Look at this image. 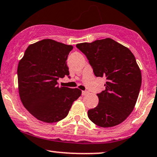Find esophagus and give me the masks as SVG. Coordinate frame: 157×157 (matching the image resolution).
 Returning a JSON list of instances; mask_svg holds the SVG:
<instances>
[{"label":"esophagus","mask_w":157,"mask_h":157,"mask_svg":"<svg viewBox=\"0 0 157 157\" xmlns=\"http://www.w3.org/2000/svg\"><path fill=\"white\" fill-rule=\"evenodd\" d=\"M87 94H88V91H86V90H83V91H82V96H86Z\"/></svg>","instance_id":"34e87169"}]
</instances>
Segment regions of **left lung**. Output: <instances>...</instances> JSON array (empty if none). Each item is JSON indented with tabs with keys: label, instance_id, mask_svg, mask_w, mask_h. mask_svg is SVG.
Instances as JSON below:
<instances>
[{
	"label": "left lung",
	"instance_id": "8db88e82",
	"mask_svg": "<svg viewBox=\"0 0 157 157\" xmlns=\"http://www.w3.org/2000/svg\"><path fill=\"white\" fill-rule=\"evenodd\" d=\"M93 68L95 76L105 77V90L98 94L99 104L88 111L89 119L101 127H112L124 121L135 108L142 82L135 56L112 39L76 45Z\"/></svg>",
	"mask_w": 157,
	"mask_h": 157
}]
</instances>
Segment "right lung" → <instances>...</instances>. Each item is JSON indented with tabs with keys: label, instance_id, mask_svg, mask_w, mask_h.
<instances>
[{
	"label": "right lung",
	"instance_id": "right-lung-1",
	"mask_svg": "<svg viewBox=\"0 0 157 157\" xmlns=\"http://www.w3.org/2000/svg\"><path fill=\"white\" fill-rule=\"evenodd\" d=\"M71 45L47 39L28 46L17 67L18 90L24 107L38 120L55 123L67 116L80 97L78 88L58 86L69 75L67 60Z\"/></svg>",
	"mask_w": 157,
	"mask_h": 157
}]
</instances>
